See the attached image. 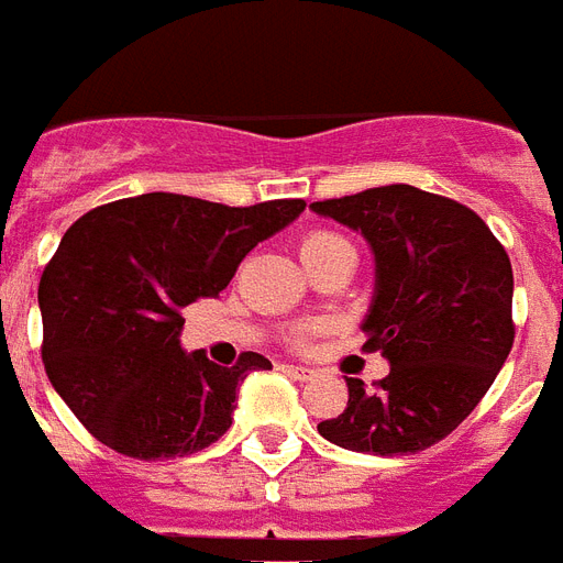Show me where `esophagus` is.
<instances>
[{"mask_svg":"<svg viewBox=\"0 0 563 563\" xmlns=\"http://www.w3.org/2000/svg\"><path fill=\"white\" fill-rule=\"evenodd\" d=\"M283 372L289 377H295V380H312V377H316V368L310 366H283Z\"/></svg>","mask_w":563,"mask_h":563,"instance_id":"1","label":"esophagus"}]
</instances>
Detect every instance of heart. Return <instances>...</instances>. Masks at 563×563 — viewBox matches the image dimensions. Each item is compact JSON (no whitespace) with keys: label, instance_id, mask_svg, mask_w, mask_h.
Here are the masks:
<instances>
[{"label":"heart","instance_id":"b5f03b06","mask_svg":"<svg viewBox=\"0 0 563 563\" xmlns=\"http://www.w3.org/2000/svg\"><path fill=\"white\" fill-rule=\"evenodd\" d=\"M351 251L349 239H342L339 233H330V230H312V233L303 235L300 242V256L303 263H312V260H321V256H330V253Z\"/></svg>","mask_w":563,"mask_h":563}]
</instances>
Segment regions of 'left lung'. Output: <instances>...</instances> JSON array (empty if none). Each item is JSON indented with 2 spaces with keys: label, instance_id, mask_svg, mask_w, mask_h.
I'll list each match as a JSON object with an SVG mask.
<instances>
[{
  "label": "left lung",
  "instance_id": "left-lung-1",
  "mask_svg": "<svg viewBox=\"0 0 563 563\" xmlns=\"http://www.w3.org/2000/svg\"><path fill=\"white\" fill-rule=\"evenodd\" d=\"M357 230L375 256L363 333L389 375L345 377L349 407L319 434L349 452H424L475 410L514 345V272L478 214L413 186H380L310 203Z\"/></svg>",
  "mask_w": 563,
  "mask_h": 563
}]
</instances>
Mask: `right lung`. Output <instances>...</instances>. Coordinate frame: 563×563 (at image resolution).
Instances as JSON below:
<instances>
[{
  "instance_id": "add662e5",
  "label": "right lung",
  "mask_w": 563,
  "mask_h": 563,
  "mask_svg": "<svg viewBox=\"0 0 563 563\" xmlns=\"http://www.w3.org/2000/svg\"><path fill=\"white\" fill-rule=\"evenodd\" d=\"M303 206L153 191L97 206L64 233L37 286L41 354L55 393L100 443L165 461L227 434L242 380L272 363L253 351L235 366L188 354L183 310L224 291L244 256Z\"/></svg>"
}]
</instances>
